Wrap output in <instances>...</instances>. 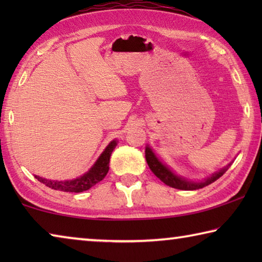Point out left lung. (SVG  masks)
<instances>
[{"label": "left lung", "mask_w": 262, "mask_h": 262, "mask_svg": "<svg viewBox=\"0 0 262 262\" xmlns=\"http://www.w3.org/2000/svg\"><path fill=\"white\" fill-rule=\"evenodd\" d=\"M145 159H147V163L150 167V170L152 171V173L156 176L157 178L161 179L164 184L170 186V187H173L177 189H183V190H195V189L206 187V186L212 184L214 181L221 178V177L225 173V171L228 170L229 166L231 165V163L228 164L227 166L221 168L220 171L214 172L211 176L207 177L206 179L200 180V181H193L185 178V177H181L174 173L170 167L165 165V164H164L161 159L155 155L152 149L149 147V144L145 147Z\"/></svg>", "instance_id": "obj_1"}]
</instances>
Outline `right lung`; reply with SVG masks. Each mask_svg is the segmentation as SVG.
<instances>
[{
  "label": "right lung",
  "mask_w": 262,
  "mask_h": 262,
  "mask_svg": "<svg viewBox=\"0 0 262 262\" xmlns=\"http://www.w3.org/2000/svg\"><path fill=\"white\" fill-rule=\"evenodd\" d=\"M118 141H111L107 147L104 149V151L100 154L98 159L95 162L94 165L91 166L90 170L85 172L83 176L75 178L73 180H51L46 178H41L39 176H34L40 183L45 184L47 187L53 188L55 190H62V192H72V193H79L84 190L90 189L92 186L98 184L99 181L105 178V176L108 172L110 165V157L111 154L117 147Z\"/></svg>",
  "instance_id": "add662e5"
}]
</instances>
